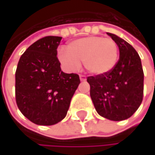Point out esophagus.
<instances>
[{
  "label": "esophagus",
  "instance_id": "esophagus-1",
  "mask_svg": "<svg viewBox=\"0 0 155 155\" xmlns=\"http://www.w3.org/2000/svg\"><path fill=\"white\" fill-rule=\"evenodd\" d=\"M80 80H81V81H86V76H85V75H82V74H81V75H80Z\"/></svg>",
  "mask_w": 155,
  "mask_h": 155
}]
</instances>
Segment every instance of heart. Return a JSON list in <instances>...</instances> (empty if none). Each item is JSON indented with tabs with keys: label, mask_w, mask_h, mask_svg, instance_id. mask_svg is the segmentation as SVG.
Listing matches in <instances>:
<instances>
[{
	"label": "heart",
	"mask_w": 155,
	"mask_h": 155,
	"mask_svg": "<svg viewBox=\"0 0 155 155\" xmlns=\"http://www.w3.org/2000/svg\"><path fill=\"white\" fill-rule=\"evenodd\" d=\"M58 60L68 71H76L83 61L84 67L92 74L101 75L110 72L118 60V46L112 38L87 37L76 39L60 50Z\"/></svg>",
	"instance_id": "b5f03b06"
}]
</instances>
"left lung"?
Masks as SVG:
<instances>
[{"instance_id": "1", "label": "left lung", "mask_w": 155, "mask_h": 155, "mask_svg": "<svg viewBox=\"0 0 155 155\" xmlns=\"http://www.w3.org/2000/svg\"><path fill=\"white\" fill-rule=\"evenodd\" d=\"M117 42L119 59L107 74L89 76L91 98L98 114L113 120L130 117L139 108L143 95V72L138 53L121 38L107 33Z\"/></svg>"}]
</instances>
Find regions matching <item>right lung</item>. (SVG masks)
Returning a JSON list of instances; mask_svg holds the SVG:
<instances>
[{
    "label": "right lung",
    "mask_w": 155,
    "mask_h": 155,
    "mask_svg": "<svg viewBox=\"0 0 155 155\" xmlns=\"http://www.w3.org/2000/svg\"><path fill=\"white\" fill-rule=\"evenodd\" d=\"M61 39L54 36L40 38L18 63L16 102L20 112L37 125L52 126L63 120L81 82L78 74L61 70L56 56Z\"/></svg>",
    "instance_id": "right-lung-1"
}]
</instances>
